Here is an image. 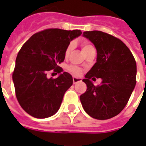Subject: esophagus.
I'll return each mask as SVG.
<instances>
[{
	"instance_id": "obj_1",
	"label": "esophagus",
	"mask_w": 146,
	"mask_h": 146,
	"mask_svg": "<svg viewBox=\"0 0 146 146\" xmlns=\"http://www.w3.org/2000/svg\"><path fill=\"white\" fill-rule=\"evenodd\" d=\"M79 82H81V79L80 78H76V77H73V84H77Z\"/></svg>"
}]
</instances>
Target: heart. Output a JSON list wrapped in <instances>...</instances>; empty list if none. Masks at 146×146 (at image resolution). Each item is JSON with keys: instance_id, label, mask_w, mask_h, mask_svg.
<instances>
[{"instance_id": "b5f03b06", "label": "heart", "mask_w": 146, "mask_h": 146, "mask_svg": "<svg viewBox=\"0 0 146 146\" xmlns=\"http://www.w3.org/2000/svg\"><path fill=\"white\" fill-rule=\"evenodd\" d=\"M81 46L84 53H86L88 50H90V49H92V48H94L93 45H92L90 43L87 42V41H83V42L81 43ZM73 47H74V46H73V44H72V43H70V44L67 45V47H66V50H65V57H66V58L69 57L70 53H71V51H72V49H73ZM68 70H69V71H70V73H72V74L75 75V76H80L82 73L81 69H80V67H78V66H70L69 68H68Z\"/></svg>"}]
</instances>
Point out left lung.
I'll return each instance as SVG.
<instances>
[{"label": "left lung", "mask_w": 146, "mask_h": 146, "mask_svg": "<svg viewBox=\"0 0 146 146\" xmlns=\"http://www.w3.org/2000/svg\"><path fill=\"white\" fill-rule=\"evenodd\" d=\"M83 36L97 49V62L83 80L86 92L80 96L82 106L96 119H108L119 115L125 107L136 85L137 63L119 39L100 31H84ZM101 78L95 86L91 79Z\"/></svg>", "instance_id": "obj_1"}]
</instances>
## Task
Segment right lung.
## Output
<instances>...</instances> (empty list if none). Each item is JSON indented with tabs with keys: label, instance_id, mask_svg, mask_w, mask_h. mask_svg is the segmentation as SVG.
<instances>
[{
	"label": "right lung",
	"instance_id": "right-lung-1",
	"mask_svg": "<svg viewBox=\"0 0 146 146\" xmlns=\"http://www.w3.org/2000/svg\"><path fill=\"white\" fill-rule=\"evenodd\" d=\"M81 34L80 30L46 29L31 36L22 46L13 82L18 102L27 114L44 119L58 112L64 93L73 84L72 76L62 72L58 64L64 61L67 45ZM51 70L59 77L48 79L47 73Z\"/></svg>",
	"mask_w": 146,
	"mask_h": 146
}]
</instances>
